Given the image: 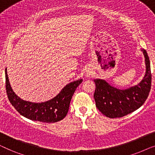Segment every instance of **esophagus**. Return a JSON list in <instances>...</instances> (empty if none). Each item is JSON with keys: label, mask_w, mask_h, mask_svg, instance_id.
I'll return each instance as SVG.
<instances>
[{"label": "esophagus", "mask_w": 155, "mask_h": 155, "mask_svg": "<svg viewBox=\"0 0 155 155\" xmlns=\"http://www.w3.org/2000/svg\"><path fill=\"white\" fill-rule=\"evenodd\" d=\"M90 73H91V71H86V74H85V75H86L87 76H88V75H90Z\"/></svg>", "instance_id": "esophagus-1"}]
</instances>
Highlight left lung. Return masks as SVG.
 <instances>
[{"label": "left lung", "mask_w": 155, "mask_h": 155, "mask_svg": "<svg viewBox=\"0 0 155 155\" xmlns=\"http://www.w3.org/2000/svg\"><path fill=\"white\" fill-rule=\"evenodd\" d=\"M145 74L140 82L127 89H119L102 79H93L96 89L94 98L96 107L107 117L120 118L139 109L147 98L151 88L150 59L145 49Z\"/></svg>", "instance_id": "1"}]
</instances>
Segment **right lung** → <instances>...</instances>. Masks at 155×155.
<instances>
[{"label":"right lung","instance_id":"add662e5","mask_svg":"<svg viewBox=\"0 0 155 155\" xmlns=\"http://www.w3.org/2000/svg\"><path fill=\"white\" fill-rule=\"evenodd\" d=\"M5 72L6 92L11 104L24 117L43 123H56L65 117L72 97L76 88L82 82V79H79L70 82L54 98L44 102L36 103L23 100L15 93L10 85L7 68Z\"/></svg>","mask_w":155,"mask_h":155}]
</instances>
